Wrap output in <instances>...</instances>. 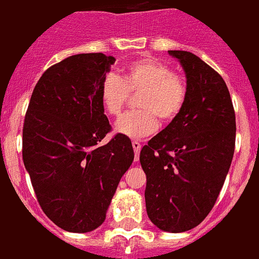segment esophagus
Masks as SVG:
<instances>
[{
	"mask_svg": "<svg viewBox=\"0 0 259 259\" xmlns=\"http://www.w3.org/2000/svg\"><path fill=\"white\" fill-rule=\"evenodd\" d=\"M132 147H134V151H135V160H139V154L140 150H142V144H140L138 140H134V142H132Z\"/></svg>",
	"mask_w": 259,
	"mask_h": 259,
	"instance_id": "1",
	"label": "esophagus"
}]
</instances>
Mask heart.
Listing matches in <instances>:
<instances>
[{"mask_svg":"<svg viewBox=\"0 0 259 259\" xmlns=\"http://www.w3.org/2000/svg\"><path fill=\"white\" fill-rule=\"evenodd\" d=\"M138 111L125 113L116 123V131L128 138H146L156 131L158 119L169 123L183 111L188 85L182 74L156 57H140L128 63L121 76L108 73L100 82L99 95L104 112L116 117L132 95H139Z\"/></svg>","mask_w":259,"mask_h":259,"instance_id":"1","label":"heart"}]
</instances>
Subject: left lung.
Wrapping results in <instances>:
<instances>
[{"instance_id": "8db88e82", "label": "left lung", "mask_w": 259, "mask_h": 259, "mask_svg": "<svg viewBox=\"0 0 259 259\" xmlns=\"http://www.w3.org/2000/svg\"><path fill=\"white\" fill-rule=\"evenodd\" d=\"M188 85L179 116L140 151L146 208L160 230L182 233L211 211L235 148V112L222 76L191 52L168 51Z\"/></svg>"}]
</instances>
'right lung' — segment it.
Wrapping results in <instances>:
<instances>
[{
	"label": "right lung",
	"instance_id": "obj_1",
	"mask_svg": "<svg viewBox=\"0 0 259 259\" xmlns=\"http://www.w3.org/2000/svg\"><path fill=\"white\" fill-rule=\"evenodd\" d=\"M115 57L81 53L42 73L33 90L22 128V159L42 211L71 233L104 222L124 172L134 160L131 140L112 127L99 88Z\"/></svg>",
	"mask_w": 259,
	"mask_h": 259
}]
</instances>
